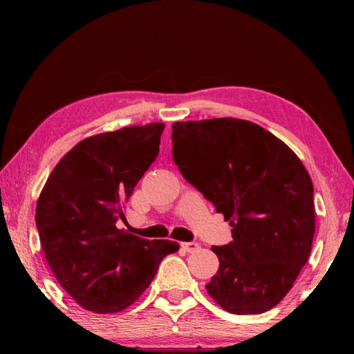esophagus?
Segmentation results:
<instances>
[{
    "mask_svg": "<svg viewBox=\"0 0 354 354\" xmlns=\"http://www.w3.org/2000/svg\"><path fill=\"white\" fill-rule=\"evenodd\" d=\"M181 248L184 251H187V253H195V251L200 250V245L196 242H183Z\"/></svg>",
    "mask_w": 354,
    "mask_h": 354,
    "instance_id": "obj_1",
    "label": "esophagus"
}]
</instances>
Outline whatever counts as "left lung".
Returning a JSON list of instances; mask_svg holds the SVG:
<instances>
[{
    "label": "left lung",
    "mask_w": 354,
    "mask_h": 354,
    "mask_svg": "<svg viewBox=\"0 0 354 354\" xmlns=\"http://www.w3.org/2000/svg\"><path fill=\"white\" fill-rule=\"evenodd\" d=\"M173 159L232 226L212 247L220 267L207 293L231 314H262L289 292L313 248L314 185L298 156L239 118L173 123Z\"/></svg>",
    "instance_id": "1"
}]
</instances>
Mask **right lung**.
I'll list each match as a JSON object with an SVG mask.
<instances>
[{"mask_svg": "<svg viewBox=\"0 0 354 354\" xmlns=\"http://www.w3.org/2000/svg\"><path fill=\"white\" fill-rule=\"evenodd\" d=\"M164 123L127 127L81 140L59 160L35 207L41 248L59 284L95 314L129 308L151 284L173 241L124 230V207L159 154Z\"/></svg>", "mask_w": 354, "mask_h": 354, "instance_id": "add662e5", "label": "right lung"}]
</instances>
